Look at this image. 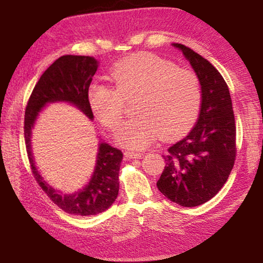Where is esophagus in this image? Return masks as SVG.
Here are the masks:
<instances>
[{
  "instance_id": "obj_1",
  "label": "esophagus",
  "mask_w": 263,
  "mask_h": 263,
  "mask_svg": "<svg viewBox=\"0 0 263 263\" xmlns=\"http://www.w3.org/2000/svg\"><path fill=\"white\" fill-rule=\"evenodd\" d=\"M125 157L127 158H132V159H141L143 158L145 154L143 153H136V152H130V151H128V152H125Z\"/></svg>"
}]
</instances>
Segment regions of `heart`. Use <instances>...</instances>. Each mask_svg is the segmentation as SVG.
I'll return each mask as SVG.
<instances>
[{"label":"heart","instance_id":"1","mask_svg":"<svg viewBox=\"0 0 263 263\" xmlns=\"http://www.w3.org/2000/svg\"><path fill=\"white\" fill-rule=\"evenodd\" d=\"M115 87L93 82L88 103L106 127L115 128L123 115L124 99L138 96L135 112L118 128L116 140L128 148H145L158 136L172 138L189 128L199 115L202 89L195 71L177 68L152 53H135L110 70Z\"/></svg>","mask_w":263,"mask_h":263}]
</instances>
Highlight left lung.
Here are the masks:
<instances>
[{"label": "left lung", "mask_w": 263, "mask_h": 263, "mask_svg": "<svg viewBox=\"0 0 263 263\" xmlns=\"http://www.w3.org/2000/svg\"><path fill=\"white\" fill-rule=\"evenodd\" d=\"M201 81L202 99L195 127L167 149L158 189L183 207L200 206L217 195L228 181L236 158L232 100L221 74L199 53L172 43Z\"/></svg>", "instance_id": "8db88e82"}]
</instances>
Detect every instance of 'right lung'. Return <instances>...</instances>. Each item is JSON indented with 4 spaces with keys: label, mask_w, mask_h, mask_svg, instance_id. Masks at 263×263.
I'll return each instance as SVG.
<instances>
[{
    "label": "right lung",
    "mask_w": 263,
    "mask_h": 263,
    "mask_svg": "<svg viewBox=\"0 0 263 263\" xmlns=\"http://www.w3.org/2000/svg\"><path fill=\"white\" fill-rule=\"evenodd\" d=\"M98 66V61L91 56H61L43 73L32 91L25 111V142L34 178L61 210L82 217L102 213L116 200L120 189L118 174L123 159L122 151L100 139L96 165L87 184L78 192L62 194L50 185L38 171L32 153L31 138L39 114L49 104L68 103L91 121L95 118L88 103V88Z\"/></svg>",
    "instance_id": "obj_1"
}]
</instances>
